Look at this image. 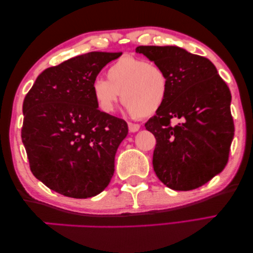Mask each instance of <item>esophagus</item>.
Segmentation results:
<instances>
[{
	"label": "esophagus",
	"instance_id": "esophagus-1",
	"mask_svg": "<svg viewBox=\"0 0 253 253\" xmlns=\"http://www.w3.org/2000/svg\"><path fill=\"white\" fill-rule=\"evenodd\" d=\"M127 126H129V131L130 132H136V131H139V129H140L139 124L131 123V122L127 123Z\"/></svg>",
	"mask_w": 253,
	"mask_h": 253
}]
</instances>
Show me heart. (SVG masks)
Wrapping results in <instances>:
<instances>
[{
	"mask_svg": "<svg viewBox=\"0 0 253 253\" xmlns=\"http://www.w3.org/2000/svg\"><path fill=\"white\" fill-rule=\"evenodd\" d=\"M106 75L107 80L98 77L93 83L94 98L104 113L115 110L120 93L126 110L141 118L155 114L167 98L168 75L154 61L123 56L110 66Z\"/></svg>",
	"mask_w": 253,
	"mask_h": 253,
	"instance_id": "1",
	"label": "heart"
}]
</instances>
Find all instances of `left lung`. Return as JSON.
Masks as SVG:
<instances>
[{"label":"left lung","instance_id":"1","mask_svg":"<svg viewBox=\"0 0 253 253\" xmlns=\"http://www.w3.org/2000/svg\"><path fill=\"white\" fill-rule=\"evenodd\" d=\"M136 53L163 67L169 78L164 105L146 129L157 144V177L173 190L201 187L225 168L234 136L231 92L208 58L177 45H139ZM171 119H179L175 126Z\"/></svg>","mask_w":253,"mask_h":253}]
</instances>
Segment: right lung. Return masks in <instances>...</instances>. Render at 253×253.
Masks as SVG:
<instances>
[{
    "label": "right lung",
    "instance_id": "1",
    "mask_svg": "<svg viewBox=\"0 0 253 253\" xmlns=\"http://www.w3.org/2000/svg\"><path fill=\"white\" fill-rule=\"evenodd\" d=\"M122 52L92 51L44 69L23 101L21 138L37 179L61 195L103 192L127 124L98 110L93 83Z\"/></svg>",
    "mask_w": 253,
    "mask_h": 253
}]
</instances>
